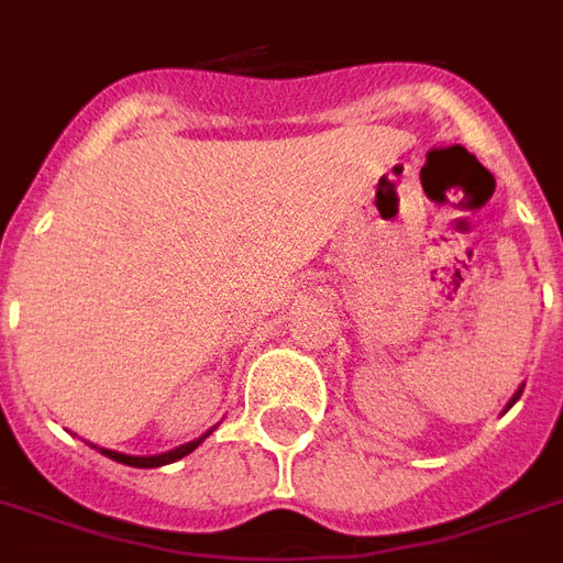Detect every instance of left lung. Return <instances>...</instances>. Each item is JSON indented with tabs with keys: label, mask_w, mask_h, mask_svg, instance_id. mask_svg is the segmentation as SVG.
<instances>
[{
	"label": "left lung",
	"mask_w": 563,
	"mask_h": 563,
	"mask_svg": "<svg viewBox=\"0 0 563 563\" xmlns=\"http://www.w3.org/2000/svg\"><path fill=\"white\" fill-rule=\"evenodd\" d=\"M520 394H523V385H520V388H517V391H515V394H511V400H508V402H506V409H511V406H515V402H517V400H520Z\"/></svg>",
	"instance_id": "left-lung-1"
}]
</instances>
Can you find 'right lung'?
Wrapping results in <instances>:
<instances>
[{"mask_svg":"<svg viewBox=\"0 0 563 563\" xmlns=\"http://www.w3.org/2000/svg\"><path fill=\"white\" fill-rule=\"evenodd\" d=\"M210 432H203L201 438H195V441H189V444H180V446H175V450H169V453H161V455H128V453H117V450H108V446H96V444H90V446H96L101 455H108V459H113V462L128 464V467H163V464L178 462V459H184V455L192 453L195 446L201 444L203 438L210 435Z\"/></svg>","mask_w":563,"mask_h":563,"instance_id":"obj_1","label":"right lung"}]
</instances>
